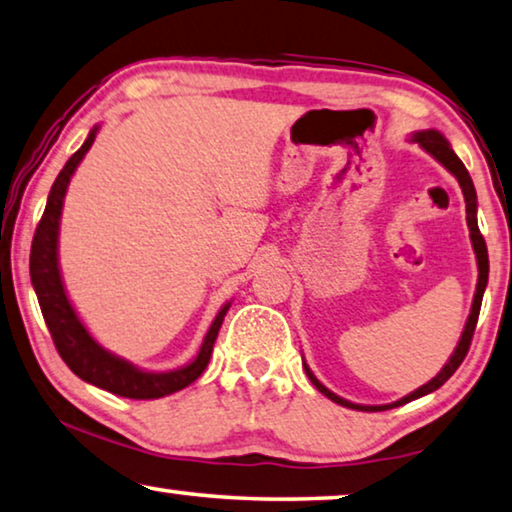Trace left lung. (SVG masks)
I'll return each instance as SVG.
<instances>
[{"label":"left lung","mask_w":512,"mask_h":512,"mask_svg":"<svg viewBox=\"0 0 512 512\" xmlns=\"http://www.w3.org/2000/svg\"><path fill=\"white\" fill-rule=\"evenodd\" d=\"M416 143H420L425 150L432 154L436 161H441L443 166H446L450 173L457 177L459 187L464 191V201H466V224H469V231H471V242H473V249H476V258H478V286H476V295H473V307H471V314H469V321H466V328L462 332V339H459V344L455 348V353L450 355V360L446 362V367L441 369L439 374L434 376L432 381L422 385L416 392H411V395H406L404 399H399L395 404H383V406H362V404H353V402H346V399L337 397L335 392H330L325 385L318 383V379L314 374L309 372V367L305 365V372L309 376V381L316 385L318 392H323L325 397L332 399V402L346 406V409H355V411H385V409H395V406H402L406 402H411V399H418L422 395H429V392H434L436 388H441L443 383H446L450 376L457 372V367L462 365L466 353H469V346H471V339H473V332H476V323H478V314H480V305H483V293H485V286H487V274H490V258H487V244L483 233H480L478 228V219H476V189H473V182H471V175L469 170L464 168L462 161L457 159V154L450 150V143L446 138L441 136L439 131L429 129V131H420L413 136Z\"/></svg>","instance_id":"1"}]
</instances>
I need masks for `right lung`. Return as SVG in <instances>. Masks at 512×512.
<instances>
[{
    "label": "right lung",
    "mask_w": 512,
    "mask_h": 512,
    "mask_svg": "<svg viewBox=\"0 0 512 512\" xmlns=\"http://www.w3.org/2000/svg\"><path fill=\"white\" fill-rule=\"evenodd\" d=\"M96 131L99 129H92L83 147L66 161V166L59 170L53 189H50L46 210H43V217L39 221V226H36L32 240L29 274H32V284L36 298H39L41 314L46 318V325L50 330V337H53L55 342L59 358L66 362V367H69L73 374L80 376V379L87 383L96 385V388L113 392V395L129 399H159L187 388L189 383H194L198 376L205 372L212 355V346L217 342L219 328L221 323H224V316L231 305H226L219 311L217 318H214L196 360L187 367L175 369V372H140V369L129 365L127 360H120L115 358V355H110L108 351H103V348L90 337V332H87L85 325L78 321L76 311H73L69 298H66L62 277H59L57 231L66 187H69L73 170L78 168L87 150L92 147Z\"/></svg>",
    "instance_id": "obj_1"
}]
</instances>
